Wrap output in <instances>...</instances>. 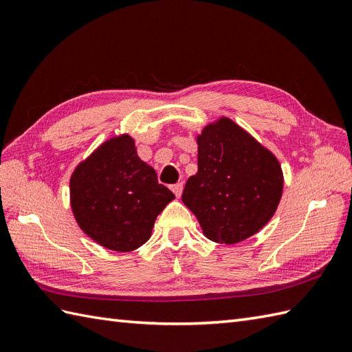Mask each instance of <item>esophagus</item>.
<instances>
[{
  "label": "esophagus",
  "mask_w": 352,
  "mask_h": 352,
  "mask_svg": "<svg viewBox=\"0 0 352 352\" xmlns=\"http://www.w3.org/2000/svg\"><path fill=\"white\" fill-rule=\"evenodd\" d=\"M170 189H172V192L175 193V197H177V198H180V197H182V192H183V183L172 184V186H170Z\"/></svg>",
  "instance_id": "34e87169"
}]
</instances>
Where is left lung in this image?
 <instances>
[{
    "mask_svg": "<svg viewBox=\"0 0 352 352\" xmlns=\"http://www.w3.org/2000/svg\"><path fill=\"white\" fill-rule=\"evenodd\" d=\"M283 192L275 155L228 118L198 136V172L183 203L213 242L233 245L256 234L272 218Z\"/></svg>",
    "mask_w": 352,
    "mask_h": 352,
    "instance_id": "obj_1",
    "label": "left lung"
}]
</instances>
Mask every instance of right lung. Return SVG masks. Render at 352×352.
<instances>
[{
	"instance_id": "1",
	"label": "right lung",
	"mask_w": 352,
	"mask_h": 352,
	"mask_svg": "<svg viewBox=\"0 0 352 352\" xmlns=\"http://www.w3.org/2000/svg\"><path fill=\"white\" fill-rule=\"evenodd\" d=\"M69 188L80 228L104 248L119 252L144 245L157 216L175 198L139 159L129 134L107 140L80 163Z\"/></svg>"
}]
</instances>
